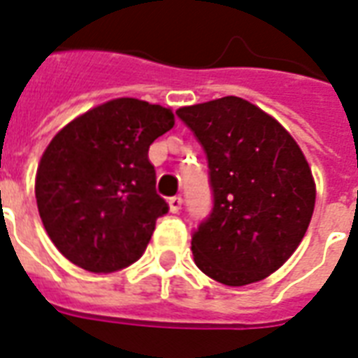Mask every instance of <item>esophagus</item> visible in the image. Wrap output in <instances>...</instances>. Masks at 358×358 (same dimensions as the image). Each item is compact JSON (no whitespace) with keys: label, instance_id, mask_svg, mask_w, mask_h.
I'll use <instances>...</instances> for the list:
<instances>
[{"label":"esophagus","instance_id":"esophagus-1","mask_svg":"<svg viewBox=\"0 0 358 358\" xmlns=\"http://www.w3.org/2000/svg\"><path fill=\"white\" fill-rule=\"evenodd\" d=\"M182 203H184V201H182V197H180V195H174V197H171V199H169V208H171V213L178 214L180 208H182Z\"/></svg>","mask_w":358,"mask_h":358}]
</instances>
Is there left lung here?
Listing matches in <instances>:
<instances>
[{"label": "left lung", "instance_id": "left-lung-1", "mask_svg": "<svg viewBox=\"0 0 358 358\" xmlns=\"http://www.w3.org/2000/svg\"><path fill=\"white\" fill-rule=\"evenodd\" d=\"M208 161L213 210L193 231L195 264L210 279L245 287L292 256L315 208L300 145L277 119L239 96L176 112Z\"/></svg>", "mask_w": 358, "mask_h": 358}]
</instances>
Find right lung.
Here are the masks:
<instances>
[{"mask_svg":"<svg viewBox=\"0 0 358 358\" xmlns=\"http://www.w3.org/2000/svg\"><path fill=\"white\" fill-rule=\"evenodd\" d=\"M172 127L169 108L115 98L73 119L47 145L36 174L38 210L71 264L113 273L144 254L155 222L169 213L148 150Z\"/></svg>","mask_w":358,"mask_h":358,"instance_id":"obj_1","label":"right lung"}]
</instances>
